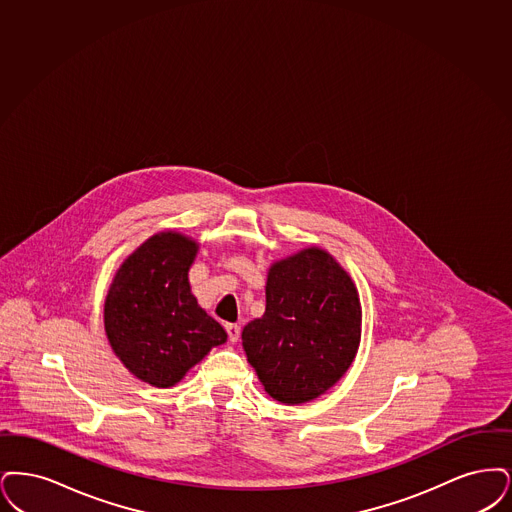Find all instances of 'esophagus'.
Wrapping results in <instances>:
<instances>
[{
    "label": "esophagus",
    "instance_id": "34e87169",
    "mask_svg": "<svg viewBox=\"0 0 512 512\" xmlns=\"http://www.w3.org/2000/svg\"><path fill=\"white\" fill-rule=\"evenodd\" d=\"M225 331H227V336H229V342H237L241 338V327L235 325V323H227Z\"/></svg>",
    "mask_w": 512,
    "mask_h": 512
}]
</instances>
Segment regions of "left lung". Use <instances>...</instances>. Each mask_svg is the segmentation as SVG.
<instances>
[{
    "instance_id": "left-lung-1",
    "label": "left lung",
    "mask_w": 512,
    "mask_h": 512,
    "mask_svg": "<svg viewBox=\"0 0 512 512\" xmlns=\"http://www.w3.org/2000/svg\"><path fill=\"white\" fill-rule=\"evenodd\" d=\"M361 338V306L350 275L331 254L308 248L273 264L266 313L243 329V348L267 394L304 403L348 371Z\"/></svg>"
}]
</instances>
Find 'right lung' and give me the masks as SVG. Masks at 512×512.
<instances>
[{
  "instance_id": "obj_1",
  "label": "right lung",
  "mask_w": 512,
  "mask_h": 512,
  "mask_svg": "<svg viewBox=\"0 0 512 512\" xmlns=\"http://www.w3.org/2000/svg\"><path fill=\"white\" fill-rule=\"evenodd\" d=\"M199 246L179 233H158L118 269L105 302L114 354L143 382L174 386L227 333L197 304L187 271Z\"/></svg>"
}]
</instances>
